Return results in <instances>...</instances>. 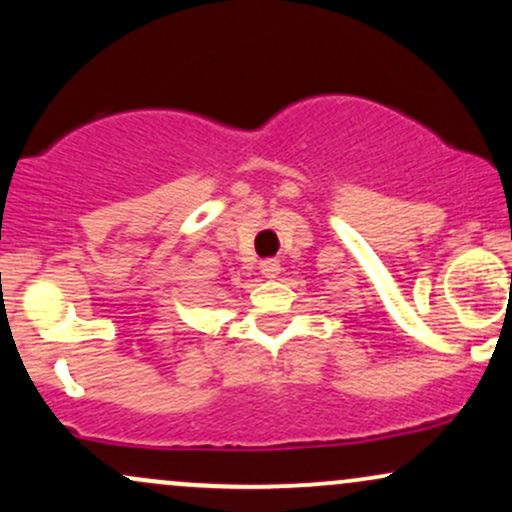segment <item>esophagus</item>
<instances>
[{
  "label": "esophagus",
  "mask_w": 512,
  "mask_h": 512,
  "mask_svg": "<svg viewBox=\"0 0 512 512\" xmlns=\"http://www.w3.org/2000/svg\"><path fill=\"white\" fill-rule=\"evenodd\" d=\"M260 269H262V274L267 276V279H272V276L279 274L281 264H279V260H276V257H267V260L260 262Z\"/></svg>",
  "instance_id": "obj_1"
}]
</instances>
